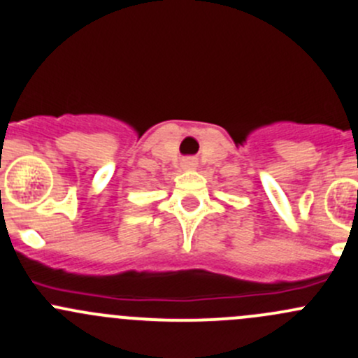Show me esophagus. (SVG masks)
Segmentation results:
<instances>
[{
    "mask_svg": "<svg viewBox=\"0 0 358 358\" xmlns=\"http://www.w3.org/2000/svg\"><path fill=\"white\" fill-rule=\"evenodd\" d=\"M182 166L183 169H194L197 166V161H195L194 157H185V159L182 161Z\"/></svg>",
    "mask_w": 358,
    "mask_h": 358,
    "instance_id": "1",
    "label": "esophagus"
}]
</instances>
